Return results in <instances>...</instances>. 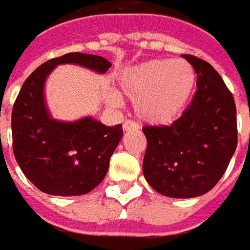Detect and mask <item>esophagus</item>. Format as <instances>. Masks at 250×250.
I'll return each mask as SVG.
<instances>
[{"instance_id":"esophagus-1","label":"esophagus","mask_w":250,"mask_h":250,"mask_svg":"<svg viewBox=\"0 0 250 250\" xmlns=\"http://www.w3.org/2000/svg\"><path fill=\"white\" fill-rule=\"evenodd\" d=\"M122 128H124V130H130V129H135L137 128V125L135 124L133 121H130V120H128V121L124 122V125H122Z\"/></svg>"}]
</instances>
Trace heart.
Returning a JSON list of instances; mask_svg holds the SVG:
<instances>
[{"instance_id":"heart-1","label":"heart","mask_w":250,"mask_h":250,"mask_svg":"<svg viewBox=\"0 0 250 250\" xmlns=\"http://www.w3.org/2000/svg\"><path fill=\"white\" fill-rule=\"evenodd\" d=\"M194 85L195 71L186 60H148L120 77V88L135 102L137 117L151 125L175 121L190 100ZM111 100L117 102V96Z\"/></svg>"}]
</instances>
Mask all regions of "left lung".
<instances>
[{"label":"left lung","mask_w":250,"mask_h":250,"mask_svg":"<svg viewBox=\"0 0 250 250\" xmlns=\"http://www.w3.org/2000/svg\"><path fill=\"white\" fill-rule=\"evenodd\" d=\"M197 73V92L172 125L145 126L143 173L170 198H194L222 179L237 148V108L222 77L192 55H182Z\"/></svg>","instance_id":"left-lung-1"}]
</instances>
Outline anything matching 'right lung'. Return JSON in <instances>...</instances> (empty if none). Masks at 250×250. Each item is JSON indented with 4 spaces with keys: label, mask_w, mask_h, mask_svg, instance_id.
I'll use <instances>...</instances> for the list:
<instances>
[{
    "label": "right lung",
    "mask_w": 250,
    "mask_h": 250,
    "mask_svg": "<svg viewBox=\"0 0 250 250\" xmlns=\"http://www.w3.org/2000/svg\"><path fill=\"white\" fill-rule=\"evenodd\" d=\"M78 64L104 74L111 63L102 56L73 52L45 62L24 81L12 110L13 154L21 172L42 192L71 197L92 191L110 167L122 139V125L85 117L53 120L45 104L43 85L59 64Z\"/></svg>",
    "instance_id": "obj_1"
}]
</instances>
